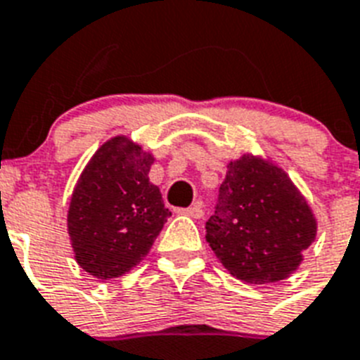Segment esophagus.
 Segmentation results:
<instances>
[{"mask_svg": "<svg viewBox=\"0 0 360 360\" xmlns=\"http://www.w3.org/2000/svg\"><path fill=\"white\" fill-rule=\"evenodd\" d=\"M176 212L178 214L189 215V217H193V219H200V217H204V210L200 204H193V206H189V208L176 210Z\"/></svg>", "mask_w": 360, "mask_h": 360, "instance_id": "1", "label": "esophagus"}]
</instances>
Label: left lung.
<instances>
[{
	"label": "left lung",
	"instance_id": "1",
	"mask_svg": "<svg viewBox=\"0 0 360 360\" xmlns=\"http://www.w3.org/2000/svg\"><path fill=\"white\" fill-rule=\"evenodd\" d=\"M314 238V215L283 169L249 154L229 163L206 241L230 275L251 284L283 281Z\"/></svg>",
	"mask_w": 360,
	"mask_h": 360
}]
</instances>
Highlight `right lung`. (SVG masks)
<instances>
[{"label":"right lung","instance_id":"1","mask_svg":"<svg viewBox=\"0 0 360 360\" xmlns=\"http://www.w3.org/2000/svg\"><path fill=\"white\" fill-rule=\"evenodd\" d=\"M154 163L128 137L100 146L85 167L68 208V234L77 264L109 281L148 255L171 212L148 171Z\"/></svg>","mask_w":360,"mask_h":360}]
</instances>
